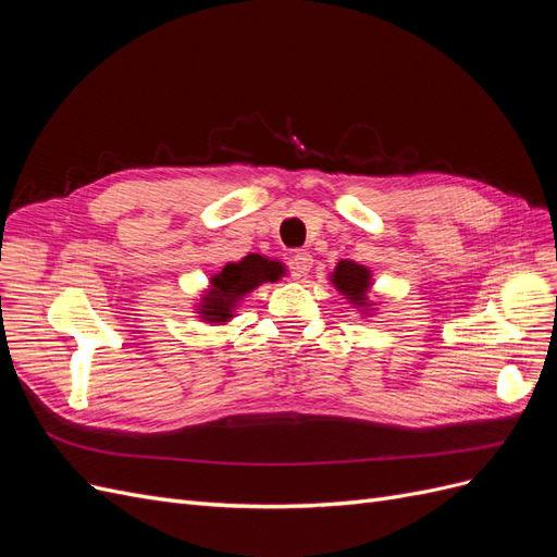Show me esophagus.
I'll use <instances>...</instances> for the list:
<instances>
[{
	"instance_id": "esophagus-1",
	"label": "esophagus",
	"mask_w": 557,
	"mask_h": 557,
	"mask_svg": "<svg viewBox=\"0 0 557 557\" xmlns=\"http://www.w3.org/2000/svg\"><path fill=\"white\" fill-rule=\"evenodd\" d=\"M290 264H293V269H295V274H297V276H307V274L311 272V267H313L311 252H307V250H297L295 256H293V260H290Z\"/></svg>"
}]
</instances>
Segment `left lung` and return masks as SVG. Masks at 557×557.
<instances>
[{
	"label": "left lung",
	"instance_id": "obj_1",
	"mask_svg": "<svg viewBox=\"0 0 557 557\" xmlns=\"http://www.w3.org/2000/svg\"><path fill=\"white\" fill-rule=\"evenodd\" d=\"M369 281L372 278H369L367 267L356 264V262H346V260L336 264L334 274H332V283L342 290V295H346L350 301H356V305H364V299H367L364 295L369 290V285H372Z\"/></svg>",
	"mask_w": 557,
	"mask_h": 557
}]
</instances>
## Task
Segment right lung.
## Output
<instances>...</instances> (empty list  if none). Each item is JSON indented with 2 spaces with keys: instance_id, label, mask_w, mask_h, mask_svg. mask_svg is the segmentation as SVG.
<instances>
[{
  "instance_id": "right-lung-1",
  "label": "right lung",
  "mask_w": 557,
  "mask_h": 557,
  "mask_svg": "<svg viewBox=\"0 0 557 557\" xmlns=\"http://www.w3.org/2000/svg\"><path fill=\"white\" fill-rule=\"evenodd\" d=\"M283 264L267 260L262 256H256L250 252L242 262H230L218 276L211 278V290L209 295L201 299L199 313L205 315L209 323H225L227 318H232V309L237 301L250 293L252 288H258L264 281H278L283 276Z\"/></svg>"
}]
</instances>
